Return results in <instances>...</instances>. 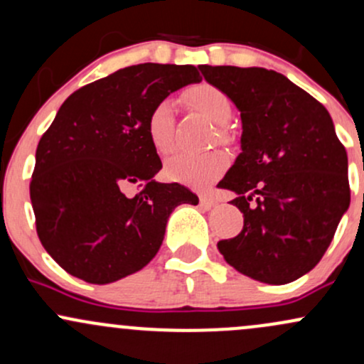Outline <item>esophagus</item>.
Wrapping results in <instances>:
<instances>
[{
	"label": "esophagus",
	"mask_w": 364,
	"mask_h": 364,
	"mask_svg": "<svg viewBox=\"0 0 364 364\" xmlns=\"http://www.w3.org/2000/svg\"><path fill=\"white\" fill-rule=\"evenodd\" d=\"M214 205H215V200L212 198V196L200 195V207L205 208V210H208V208H212Z\"/></svg>",
	"instance_id": "34e87169"
}]
</instances>
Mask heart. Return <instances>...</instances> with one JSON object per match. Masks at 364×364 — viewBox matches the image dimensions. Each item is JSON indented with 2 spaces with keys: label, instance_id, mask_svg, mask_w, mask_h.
I'll use <instances>...</instances> for the list:
<instances>
[{
  "label": "heart",
  "instance_id": "b5f03b06",
  "mask_svg": "<svg viewBox=\"0 0 364 364\" xmlns=\"http://www.w3.org/2000/svg\"><path fill=\"white\" fill-rule=\"evenodd\" d=\"M185 99L191 107L202 112L207 119L215 123L217 136L225 140L224 124L232 116V104L228 95L210 83H198L185 92ZM147 136L150 145L161 156H168L174 150V114L173 104L161 101L150 111L147 118ZM228 156L223 150H210L205 154H178L166 162V176L176 183L202 190L219 179L228 169Z\"/></svg>",
  "mask_w": 364,
  "mask_h": 364
}]
</instances>
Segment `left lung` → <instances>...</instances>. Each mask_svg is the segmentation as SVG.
<instances>
[{"label": "left lung", "mask_w": 364, "mask_h": 364, "mask_svg": "<svg viewBox=\"0 0 364 364\" xmlns=\"http://www.w3.org/2000/svg\"><path fill=\"white\" fill-rule=\"evenodd\" d=\"M200 72L236 104L243 124L241 154L219 186L237 195L231 203L245 225L217 248L255 281H296L321 260L349 208L348 154L332 118L274 70L203 65Z\"/></svg>", "instance_id": "obj_1"}]
</instances>
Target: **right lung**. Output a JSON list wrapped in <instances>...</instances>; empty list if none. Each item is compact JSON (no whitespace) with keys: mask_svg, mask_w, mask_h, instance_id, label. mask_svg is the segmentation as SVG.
<instances>
[{"mask_svg":"<svg viewBox=\"0 0 364 364\" xmlns=\"http://www.w3.org/2000/svg\"><path fill=\"white\" fill-rule=\"evenodd\" d=\"M202 80L191 65L144 63L73 92L39 140L31 181L37 236L54 262L90 284L139 272L156 257L171 212L198 196L157 183L162 162L147 118L157 102ZM133 186L141 188L129 196Z\"/></svg>","mask_w":364,"mask_h":364,"instance_id":"1","label":"right lung"}]
</instances>
